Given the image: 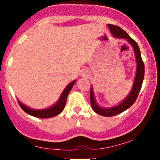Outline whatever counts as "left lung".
<instances>
[{
    "instance_id": "8db88e82",
    "label": "left lung",
    "mask_w": 160,
    "mask_h": 160,
    "mask_svg": "<svg viewBox=\"0 0 160 160\" xmlns=\"http://www.w3.org/2000/svg\"><path fill=\"white\" fill-rule=\"evenodd\" d=\"M108 26L110 28L111 34H113L114 37L116 38H125L132 44L133 46L134 51L135 53V58H136L137 62V70H136V75H135V82H134L133 88H132V91L130 92L129 95L127 97L126 99L122 103V104H118L116 107H113L111 108H100L98 104H96L94 100V97H93V90L90 88V104H91V107L93 110L97 113V114H100V115L104 116V117H111V116L117 115V114H120V113L123 112L128 108H129L131 106L135 103L136 101L138 95L139 93L140 90H141L142 85L143 79H144V74H145V66L144 62H143L141 56V52H140L139 48H138V44L135 40L132 39V38L128 35L126 32H125L122 28L119 26L114 25H108Z\"/></svg>"
}]
</instances>
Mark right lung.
Listing matches in <instances>:
<instances>
[{
  "label": "right lung",
  "instance_id": "obj_1",
  "mask_svg": "<svg viewBox=\"0 0 160 160\" xmlns=\"http://www.w3.org/2000/svg\"><path fill=\"white\" fill-rule=\"evenodd\" d=\"M75 81L76 80L71 82L70 84L65 88L58 102L54 106L49 108L45 109V110H33V109H31L29 108L22 104L20 101H18L19 105L22 108V110L26 112L27 114L34 116V117L38 118H52L54 116L58 115L63 111L66 105V102H67V97H68L69 93L70 92L72 88L73 87Z\"/></svg>",
  "mask_w": 160,
  "mask_h": 160
}]
</instances>
